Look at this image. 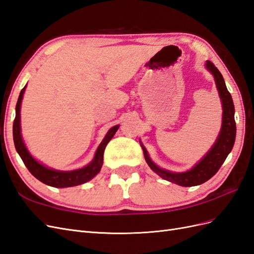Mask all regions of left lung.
Returning a JSON list of instances; mask_svg holds the SVG:
<instances>
[{
    "instance_id": "8db88e82",
    "label": "left lung",
    "mask_w": 254,
    "mask_h": 254,
    "mask_svg": "<svg viewBox=\"0 0 254 254\" xmlns=\"http://www.w3.org/2000/svg\"><path fill=\"white\" fill-rule=\"evenodd\" d=\"M205 67L209 70L215 79V83L218 90V94L222 104V124L220 132L216 142L214 143L212 148L206 152V155L190 168L188 172L174 173L163 170L150 160L148 152L144 146H142L144 157L146 162L151 170L158 174L161 178L170 182L178 184L181 187H195L202 184L205 181L211 179L212 177L218 172L222 163L225 162L230 151L232 150L235 142L236 135V124L234 120V104L230 92L227 89L224 77L218 68L213 64V63L207 60Z\"/></svg>"
}]
</instances>
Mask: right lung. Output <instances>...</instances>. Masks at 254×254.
<instances>
[{
    "label": "right lung",
    "instance_id": "add662e5",
    "mask_svg": "<svg viewBox=\"0 0 254 254\" xmlns=\"http://www.w3.org/2000/svg\"><path fill=\"white\" fill-rule=\"evenodd\" d=\"M25 88L26 86L21 90L18 102H17L16 118H14V121H13L12 133H13L14 147H16L19 156L23 161V163L25 164L30 174H32L35 178H37L39 181L43 182L44 184H48V186L54 187V188H70V187L79 186V184L86 183L92 178H94V177L99 173V171H101V168L103 166L104 151H105L106 146L110 142L115 132L118 131L120 126L117 125L109 129V131L107 132L103 142L99 144L93 160H92L87 166L79 168V170L70 171V172L56 171V170H53V168H49L38 162L35 158H33V156L30 155L29 151L27 150L26 146L22 139L21 125H20V109H21V103H22V98H23V94H24Z\"/></svg>",
    "mask_w": 254,
    "mask_h": 254
}]
</instances>
